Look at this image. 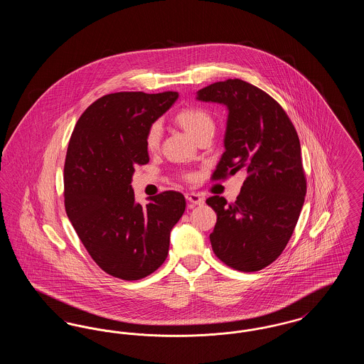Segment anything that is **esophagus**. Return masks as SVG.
Here are the masks:
<instances>
[{"label": "esophagus", "instance_id": "34e87169", "mask_svg": "<svg viewBox=\"0 0 364 364\" xmlns=\"http://www.w3.org/2000/svg\"><path fill=\"white\" fill-rule=\"evenodd\" d=\"M186 199L192 205H203L205 203V198L196 192H187Z\"/></svg>", "mask_w": 364, "mask_h": 364}]
</instances>
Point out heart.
<instances>
[{
    "label": "heart",
    "instance_id": "b5f03b06",
    "mask_svg": "<svg viewBox=\"0 0 364 364\" xmlns=\"http://www.w3.org/2000/svg\"><path fill=\"white\" fill-rule=\"evenodd\" d=\"M177 122L190 134L192 138H200L208 131H214V120L206 110L200 107H188L181 110L177 117ZM162 139L161 122H153L146 134V147L149 151H156Z\"/></svg>",
    "mask_w": 364,
    "mask_h": 364
}]
</instances>
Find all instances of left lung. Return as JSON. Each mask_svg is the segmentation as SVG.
I'll list each match as a JSON object with an SVG mask.
<instances>
[{
	"label": "left lung",
	"mask_w": 364,
	"mask_h": 364,
	"mask_svg": "<svg viewBox=\"0 0 364 364\" xmlns=\"http://www.w3.org/2000/svg\"><path fill=\"white\" fill-rule=\"evenodd\" d=\"M196 100L228 109L225 153L213 178L247 174L233 203L218 195L206 200L217 213L210 235L213 251L235 270L258 272L281 255L304 203L307 186L297 132L277 101L240 79L205 87Z\"/></svg>",
	"instance_id": "8db88e82"
}]
</instances>
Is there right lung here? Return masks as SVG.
<instances>
[{
    "label": "right lung",
    "mask_w": 364,
    "mask_h": 364,
    "mask_svg": "<svg viewBox=\"0 0 364 364\" xmlns=\"http://www.w3.org/2000/svg\"><path fill=\"white\" fill-rule=\"evenodd\" d=\"M178 98L114 92L90 105L72 132L64 165L65 211L94 262L113 277H147L165 262L186 198L165 191L135 202L131 181L149 162L146 134Z\"/></svg>",
    "instance_id": "1"
}]
</instances>
